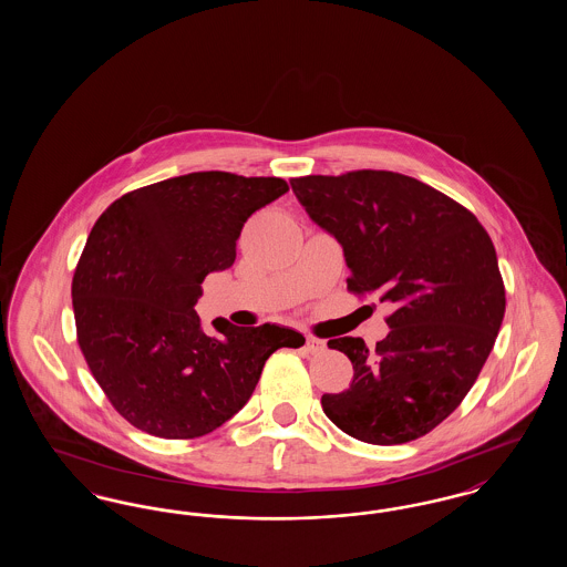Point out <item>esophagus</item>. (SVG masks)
I'll use <instances>...</instances> for the list:
<instances>
[{
  "mask_svg": "<svg viewBox=\"0 0 567 567\" xmlns=\"http://www.w3.org/2000/svg\"><path fill=\"white\" fill-rule=\"evenodd\" d=\"M324 342L323 340H319V338H308L306 340V344H303V351L308 352V354H323Z\"/></svg>",
  "mask_w": 567,
  "mask_h": 567,
  "instance_id": "1",
  "label": "esophagus"
}]
</instances>
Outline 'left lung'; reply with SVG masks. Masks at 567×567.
Listing matches in <instances>:
<instances>
[{
	"label": "left lung",
	"instance_id": "left-lung-1",
	"mask_svg": "<svg viewBox=\"0 0 567 567\" xmlns=\"http://www.w3.org/2000/svg\"><path fill=\"white\" fill-rule=\"evenodd\" d=\"M291 187L333 236L352 293L393 306L377 349L361 338L327 347L351 359V389L323 395L324 414L368 444H404L440 425L467 395L495 344L506 291L478 218L404 174L359 169L303 176Z\"/></svg>",
	"mask_w": 567,
	"mask_h": 567
}]
</instances>
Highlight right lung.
<instances>
[{
	"label": "right lung",
	"instance_id": "right-lung-1",
	"mask_svg": "<svg viewBox=\"0 0 567 567\" xmlns=\"http://www.w3.org/2000/svg\"><path fill=\"white\" fill-rule=\"evenodd\" d=\"M282 178L193 172L132 190L93 225L72 280L82 354L116 412L142 432H215L250 400L271 352L303 336L280 324L208 336L202 282L229 270L244 223L285 195Z\"/></svg>",
	"mask_w": 567,
	"mask_h": 567
}]
</instances>
